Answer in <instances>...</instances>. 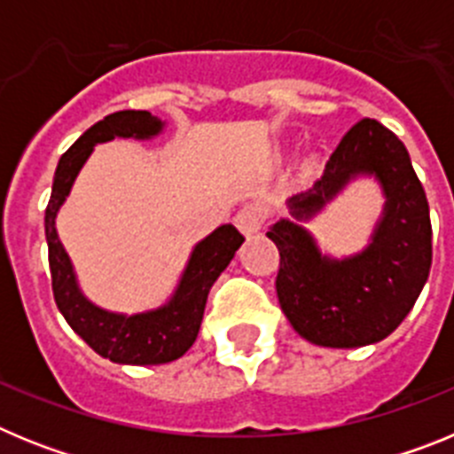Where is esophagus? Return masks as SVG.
I'll return each mask as SVG.
<instances>
[{
  "instance_id": "obj_1",
  "label": "esophagus",
  "mask_w": 454,
  "mask_h": 454,
  "mask_svg": "<svg viewBox=\"0 0 454 454\" xmlns=\"http://www.w3.org/2000/svg\"><path fill=\"white\" fill-rule=\"evenodd\" d=\"M263 218H266V214H263V208L259 204H246L243 208H239L234 223L240 234L252 236L263 227Z\"/></svg>"
}]
</instances>
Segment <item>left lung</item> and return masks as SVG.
Segmentation results:
<instances>
[{"label": "left lung", "instance_id": "obj_1", "mask_svg": "<svg viewBox=\"0 0 454 454\" xmlns=\"http://www.w3.org/2000/svg\"><path fill=\"white\" fill-rule=\"evenodd\" d=\"M375 177L384 192L371 243L334 259L302 224L279 220L268 239L279 250L277 298L293 330L323 348H362L387 339L411 311L432 266V223L407 147L377 120L364 118L340 138L323 177L288 200L309 220L355 177Z\"/></svg>", "mask_w": 454, "mask_h": 454}]
</instances>
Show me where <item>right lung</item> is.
<instances>
[{
    "mask_svg": "<svg viewBox=\"0 0 454 454\" xmlns=\"http://www.w3.org/2000/svg\"><path fill=\"white\" fill-rule=\"evenodd\" d=\"M161 129L163 122L150 111H118L92 124L61 156L45 211V236L50 247L51 291H54L56 307L72 330L98 355L129 366H156L186 355L188 348L198 339L208 291L220 272L230 266L240 243L246 240L234 224H223L211 231L192 247L177 291L172 293V298L163 307L152 311L134 316L114 314L99 309L83 295L70 256L63 250L56 234V214L70 195L72 184L98 143L114 138L145 140L161 134Z\"/></svg>",
    "mask_w": 454,
    "mask_h": 454,
    "instance_id": "right-lung-1",
    "label": "right lung"
}]
</instances>
